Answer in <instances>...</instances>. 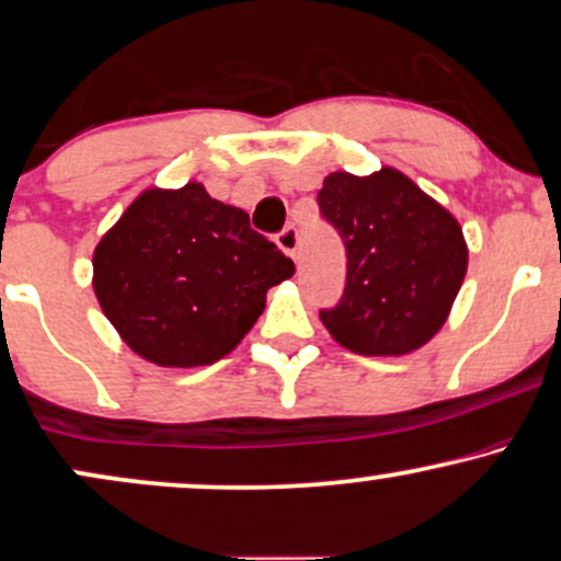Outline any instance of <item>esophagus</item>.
I'll list each match as a JSON object with an SVG mask.
<instances>
[{
  "mask_svg": "<svg viewBox=\"0 0 561 561\" xmlns=\"http://www.w3.org/2000/svg\"><path fill=\"white\" fill-rule=\"evenodd\" d=\"M276 245H279L282 253H287L289 259H297V245H300V238H297L295 228H285L276 236Z\"/></svg>",
  "mask_w": 561,
  "mask_h": 561,
  "instance_id": "obj_1",
  "label": "esophagus"
}]
</instances>
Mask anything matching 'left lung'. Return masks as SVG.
<instances>
[{
    "label": "left lung",
    "instance_id": "obj_1",
    "mask_svg": "<svg viewBox=\"0 0 561 561\" xmlns=\"http://www.w3.org/2000/svg\"><path fill=\"white\" fill-rule=\"evenodd\" d=\"M318 204L346 245L342 302L321 310L333 342L363 357H401L427 344L469 268L458 219L391 165L329 173Z\"/></svg>",
    "mask_w": 561,
    "mask_h": 561
}]
</instances>
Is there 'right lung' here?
Returning <instances> with one entry per match:
<instances>
[{"instance_id":"add662e5","label":"right lung","mask_w":561,"mask_h":561,"mask_svg":"<svg viewBox=\"0 0 561 561\" xmlns=\"http://www.w3.org/2000/svg\"><path fill=\"white\" fill-rule=\"evenodd\" d=\"M295 264L204 183L150 186L92 251V289L124 344L158 367L228 357Z\"/></svg>"}]
</instances>
